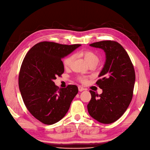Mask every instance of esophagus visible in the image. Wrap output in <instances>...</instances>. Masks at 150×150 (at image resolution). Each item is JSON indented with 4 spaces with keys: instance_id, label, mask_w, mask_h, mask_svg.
Wrapping results in <instances>:
<instances>
[{
    "instance_id": "34e87169",
    "label": "esophagus",
    "mask_w": 150,
    "mask_h": 150,
    "mask_svg": "<svg viewBox=\"0 0 150 150\" xmlns=\"http://www.w3.org/2000/svg\"><path fill=\"white\" fill-rule=\"evenodd\" d=\"M78 89H79V91H83L85 90V89L83 87H82V86H78Z\"/></svg>"
}]
</instances>
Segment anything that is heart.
Segmentation results:
<instances>
[{"instance_id":"heart-1","label":"heart","mask_w":150,"mask_h":150,"mask_svg":"<svg viewBox=\"0 0 150 150\" xmlns=\"http://www.w3.org/2000/svg\"><path fill=\"white\" fill-rule=\"evenodd\" d=\"M78 55L83 57L89 66L93 64L96 66L99 61V57L98 54L92 51H81L78 54ZM73 59V56H69L64 59V61H63V65H64L65 69H68L70 67ZM79 81L81 83H86V78L84 76H81L79 78Z\"/></svg>"}]
</instances>
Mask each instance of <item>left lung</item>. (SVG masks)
Here are the masks:
<instances>
[{
	"instance_id": "left-lung-1",
	"label": "left lung",
	"mask_w": 150,
	"mask_h": 150,
	"mask_svg": "<svg viewBox=\"0 0 150 150\" xmlns=\"http://www.w3.org/2000/svg\"><path fill=\"white\" fill-rule=\"evenodd\" d=\"M106 53V62L96 84L103 89L100 95L89 91L91 99L88 104L90 116L103 124L118 120L128 108L133 95L134 67L128 53L114 40H103L90 44Z\"/></svg>"
}]
</instances>
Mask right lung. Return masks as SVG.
Here are the masks:
<instances>
[{
    "mask_svg": "<svg viewBox=\"0 0 150 150\" xmlns=\"http://www.w3.org/2000/svg\"><path fill=\"white\" fill-rule=\"evenodd\" d=\"M80 46L40 42L29 50L22 61L19 74L22 99L30 114L45 125L61 120L78 93L76 85L59 89L54 80L64 71L61 59Z\"/></svg>",
    "mask_w": 150,
    "mask_h": 150,
    "instance_id": "right-lung-1",
    "label": "right lung"
}]
</instances>
